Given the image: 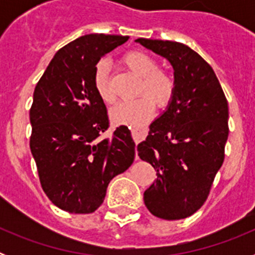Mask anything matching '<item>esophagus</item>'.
Here are the masks:
<instances>
[{
    "label": "esophagus",
    "mask_w": 255,
    "mask_h": 255,
    "mask_svg": "<svg viewBox=\"0 0 255 255\" xmlns=\"http://www.w3.org/2000/svg\"><path fill=\"white\" fill-rule=\"evenodd\" d=\"M148 134L147 128H131V135L135 143L143 140Z\"/></svg>",
    "instance_id": "1"
}]
</instances>
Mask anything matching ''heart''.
Listing matches in <instances>:
<instances>
[{"instance_id": "obj_1", "label": "heart", "mask_w": 255, "mask_h": 255, "mask_svg": "<svg viewBox=\"0 0 255 255\" xmlns=\"http://www.w3.org/2000/svg\"><path fill=\"white\" fill-rule=\"evenodd\" d=\"M121 62L130 71L140 76L138 94L144 96L121 102L112 108L111 120L115 125L140 128L152 117L154 105L158 108H166L170 105L176 89V82L170 71L157 67L154 58L145 52L131 49L123 56ZM93 88L106 105H112L116 100L108 73V64L105 60L96 65Z\"/></svg>"}]
</instances>
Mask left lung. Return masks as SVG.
<instances>
[{"instance_id": "left-lung-1", "label": "left lung", "mask_w": 255, "mask_h": 255, "mask_svg": "<svg viewBox=\"0 0 255 255\" xmlns=\"http://www.w3.org/2000/svg\"><path fill=\"white\" fill-rule=\"evenodd\" d=\"M136 42L167 58L176 82L167 110L136 148L157 172L144 203L155 217L181 220L203 206L224 163L229 105L213 69L197 52L171 40Z\"/></svg>"}]
</instances>
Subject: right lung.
<instances>
[{"label": "right lung", "instance_id": "right-lung-1", "mask_svg": "<svg viewBox=\"0 0 255 255\" xmlns=\"http://www.w3.org/2000/svg\"><path fill=\"white\" fill-rule=\"evenodd\" d=\"M129 37L88 34L52 58L30 107V150L40 185L52 203L70 213H92L112 179L131 166L135 143L120 126L111 138L107 108L93 88L96 65Z\"/></svg>", "mask_w": 255, "mask_h": 255}]
</instances>
